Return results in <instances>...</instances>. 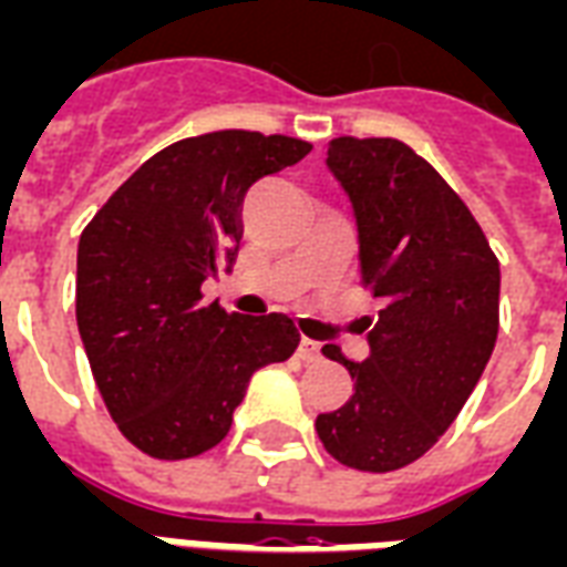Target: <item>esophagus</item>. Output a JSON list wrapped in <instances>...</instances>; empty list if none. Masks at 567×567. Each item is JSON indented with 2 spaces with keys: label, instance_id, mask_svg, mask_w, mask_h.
Masks as SVG:
<instances>
[{
  "label": "esophagus",
  "instance_id": "esophagus-1",
  "mask_svg": "<svg viewBox=\"0 0 567 567\" xmlns=\"http://www.w3.org/2000/svg\"><path fill=\"white\" fill-rule=\"evenodd\" d=\"M299 359L301 361H319V343H317V340H308V338L299 340Z\"/></svg>",
  "mask_w": 567,
  "mask_h": 567
}]
</instances>
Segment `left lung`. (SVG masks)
<instances>
[{"label":"left lung","instance_id":"1","mask_svg":"<svg viewBox=\"0 0 567 567\" xmlns=\"http://www.w3.org/2000/svg\"><path fill=\"white\" fill-rule=\"evenodd\" d=\"M326 164L352 203L361 284L382 310L364 317V361L322 347L355 389L317 415V433L343 466L391 472L433 449L478 385L499 331V259L466 203L406 143L338 137Z\"/></svg>","mask_w":567,"mask_h":567}]
</instances>
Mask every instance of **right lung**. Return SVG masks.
Listing matches in <instances>:
<instances>
[{
    "label": "right lung",
    "instance_id": "add662e5",
    "mask_svg": "<svg viewBox=\"0 0 567 567\" xmlns=\"http://www.w3.org/2000/svg\"><path fill=\"white\" fill-rule=\"evenodd\" d=\"M308 152L305 140L259 131L178 140L83 229L76 329L106 410L148 457L215 449L250 377L299 347L289 317L227 313L199 287L236 262L245 194Z\"/></svg>",
    "mask_w": 567,
    "mask_h": 567
}]
</instances>
